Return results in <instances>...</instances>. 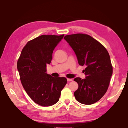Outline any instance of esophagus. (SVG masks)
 Wrapping results in <instances>:
<instances>
[{"label": "esophagus", "instance_id": "1", "mask_svg": "<svg viewBox=\"0 0 128 128\" xmlns=\"http://www.w3.org/2000/svg\"><path fill=\"white\" fill-rule=\"evenodd\" d=\"M67 81H68V82L72 81H73V79L72 78H67Z\"/></svg>", "mask_w": 128, "mask_h": 128}]
</instances>
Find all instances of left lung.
I'll use <instances>...</instances> for the list:
<instances>
[{
    "label": "left lung",
    "mask_w": 128,
    "mask_h": 128,
    "mask_svg": "<svg viewBox=\"0 0 128 128\" xmlns=\"http://www.w3.org/2000/svg\"><path fill=\"white\" fill-rule=\"evenodd\" d=\"M64 39L74 51L80 66H86V78L74 79L78 85L74 92L76 99L84 104L96 103L107 92L113 72L109 54L103 45L88 34L66 35Z\"/></svg>",
    "instance_id": "left-lung-1"
}]
</instances>
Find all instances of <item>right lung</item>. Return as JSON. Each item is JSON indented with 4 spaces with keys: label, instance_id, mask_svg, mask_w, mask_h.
<instances>
[{
    "label": "right lung",
    "instance_id": "right-lung-1",
    "mask_svg": "<svg viewBox=\"0 0 128 128\" xmlns=\"http://www.w3.org/2000/svg\"><path fill=\"white\" fill-rule=\"evenodd\" d=\"M64 36L42 35L29 40L17 61V69L25 92L34 102L43 107L57 103L66 84V77H53L46 73L54 50Z\"/></svg>",
    "mask_w": 128,
    "mask_h": 128
}]
</instances>
